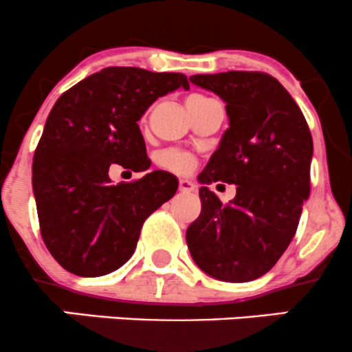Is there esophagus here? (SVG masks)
<instances>
[{"label": "esophagus", "instance_id": "esophagus-1", "mask_svg": "<svg viewBox=\"0 0 352 352\" xmlns=\"http://www.w3.org/2000/svg\"><path fill=\"white\" fill-rule=\"evenodd\" d=\"M179 188L182 192H194L195 190V184L188 179H180L179 182Z\"/></svg>", "mask_w": 352, "mask_h": 352}]
</instances>
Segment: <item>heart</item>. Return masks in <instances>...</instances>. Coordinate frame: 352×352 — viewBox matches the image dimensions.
Returning a JSON list of instances; mask_svg holds the SVG:
<instances>
[{
  "label": "heart",
  "mask_w": 352,
  "mask_h": 352,
  "mask_svg": "<svg viewBox=\"0 0 352 352\" xmlns=\"http://www.w3.org/2000/svg\"><path fill=\"white\" fill-rule=\"evenodd\" d=\"M209 101H212V99L206 98V96L202 94H190L186 102H187L188 111H190L192 114L195 109H199L202 104H206V102ZM158 164H160V166H164L165 170H170V172L186 173L188 170L194 168L195 160L190 153H187V151L170 148V150L162 151L160 157H158Z\"/></svg>",
  "instance_id": "b5f03b06"
}]
</instances>
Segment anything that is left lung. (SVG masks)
Here are the masks:
<instances>
[{
  "instance_id": "1",
  "label": "left lung",
  "mask_w": 352,
  "mask_h": 352,
  "mask_svg": "<svg viewBox=\"0 0 352 352\" xmlns=\"http://www.w3.org/2000/svg\"><path fill=\"white\" fill-rule=\"evenodd\" d=\"M190 82L226 102L229 128L199 175L201 216L187 246L202 272L223 282H251L275 266L290 244L310 192L314 143L300 108L275 77L229 70ZM234 183L223 205L208 188Z\"/></svg>"
}]
</instances>
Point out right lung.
<instances>
[{
  "label": "right lung",
  "instance_id": "obj_1",
  "mask_svg": "<svg viewBox=\"0 0 352 352\" xmlns=\"http://www.w3.org/2000/svg\"><path fill=\"white\" fill-rule=\"evenodd\" d=\"M179 87L188 89L184 74L106 67L57 99L33 155L32 186L43 243L62 268L101 276L123 266L146 217L173 197L172 173L113 186L109 166L150 168L138 121Z\"/></svg>",
  "mask_w": 352,
  "mask_h": 352
}]
</instances>
